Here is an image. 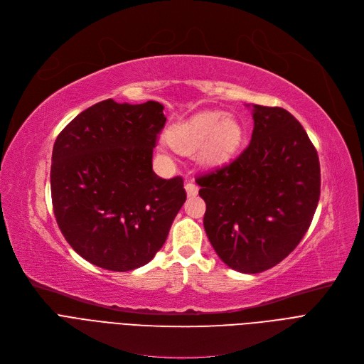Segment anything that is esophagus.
I'll use <instances>...</instances> for the list:
<instances>
[{"label": "esophagus", "mask_w": 364, "mask_h": 364, "mask_svg": "<svg viewBox=\"0 0 364 364\" xmlns=\"http://www.w3.org/2000/svg\"><path fill=\"white\" fill-rule=\"evenodd\" d=\"M184 188H186V191H187V196H188V198L196 196V195H198V191H199V187H198L195 183H191V181L186 183Z\"/></svg>", "instance_id": "1"}]
</instances>
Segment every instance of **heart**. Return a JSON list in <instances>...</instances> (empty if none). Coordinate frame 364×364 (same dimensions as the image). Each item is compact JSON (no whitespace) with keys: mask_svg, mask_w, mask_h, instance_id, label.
<instances>
[{"mask_svg":"<svg viewBox=\"0 0 364 364\" xmlns=\"http://www.w3.org/2000/svg\"><path fill=\"white\" fill-rule=\"evenodd\" d=\"M243 126L223 111H202L168 130V141L178 151L191 152L203 146L199 159L208 166L225 164L243 140Z\"/></svg>","mask_w":364,"mask_h":364,"instance_id":"1","label":"heart"}]
</instances>
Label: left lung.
Masks as SVG:
<instances>
[{"label": "left lung", "mask_w": 364, "mask_h": 364, "mask_svg": "<svg viewBox=\"0 0 364 364\" xmlns=\"http://www.w3.org/2000/svg\"><path fill=\"white\" fill-rule=\"evenodd\" d=\"M249 146L232 162L198 177L203 225L220 259L259 274L291 253L321 196V166L306 130L287 109L253 105Z\"/></svg>", "instance_id": "obj_1"}]
</instances>
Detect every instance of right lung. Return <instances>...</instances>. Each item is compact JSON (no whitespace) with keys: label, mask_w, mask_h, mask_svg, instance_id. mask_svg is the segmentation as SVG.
<instances>
[{"label":"right lung","mask_w":364,"mask_h":364,"mask_svg":"<svg viewBox=\"0 0 364 364\" xmlns=\"http://www.w3.org/2000/svg\"><path fill=\"white\" fill-rule=\"evenodd\" d=\"M164 105L107 100L73 118L53 149L51 196L57 224L77 255L126 272L164 246L186 202L181 177L164 180L152 155Z\"/></svg>","instance_id":"obj_1"}]
</instances>
